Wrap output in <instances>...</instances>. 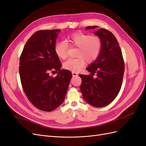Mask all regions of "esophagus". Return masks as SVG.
I'll return each mask as SVG.
<instances>
[{"mask_svg": "<svg viewBox=\"0 0 146 146\" xmlns=\"http://www.w3.org/2000/svg\"><path fill=\"white\" fill-rule=\"evenodd\" d=\"M72 76L73 77H77L78 75V73H77V72H72Z\"/></svg>", "mask_w": 146, "mask_h": 146, "instance_id": "esophagus-1", "label": "esophagus"}]
</instances>
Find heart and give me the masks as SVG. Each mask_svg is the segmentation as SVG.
I'll list each match as a JSON object with an SVG mask.
<instances>
[{
	"label": "heart",
	"instance_id": "heart-1",
	"mask_svg": "<svg viewBox=\"0 0 146 146\" xmlns=\"http://www.w3.org/2000/svg\"><path fill=\"white\" fill-rule=\"evenodd\" d=\"M68 44L78 47L76 58H69L63 63V67L73 72L78 71L86 62L92 63L97 60L102 49L100 39L96 36L77 32L66 37V41L57 42L55 45V52L60 58L64 60L68 56Z\"/></svg>",
	"mask_w": 146,
	"mask_h": 146
}]
</instances>
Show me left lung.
Segmentation results:
<instances>
[{
  "label": "left lung",
  "mask_w": 146,
  "mask_h": 146,
  "mask_svg": "<svg viewBox=\"0 0 146 146\" xmlns=\"http://www.w3.org/2000/svg\"><path fill=\"white\" fill-rule=\"evenodd\" d=\"M98 26H88L86 30ZM101 40L100 55L86 70L91 75L79 74L82 82L80 90L87 103L96 107L110 104L120 91L124 72V63L121 48L114 35L110 31L100 29L94 33ZM96 73V78L93 75Z\"/></svg>",
  "instance_id": "8db88e82"
}]
</instances>
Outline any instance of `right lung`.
<instances>
[{
	"label": "right lung",
	"mask_w": 146,
	"mask_h": 146,
	"mask_svg": "<svg viewBox=\"0 0 146 146\" xmlns=\"http://www.w3.org/2000/svg\"><path fill=\"white\" fill-rule=\"evenodd\" d=\"M60 32L59 29L38 31L26 42L20 57L24 91L30 102L44 111H52L63 102L72 77L69 70L61 69V62L55 52ZM53 69L58 71L55 78L49 74Z\"/></svg>",
	"instance_id": "add662e5"
}]
</instances>
